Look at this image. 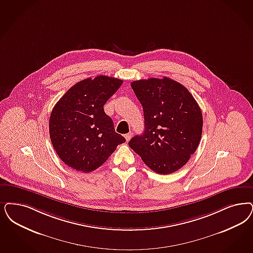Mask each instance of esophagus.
I'll list each match as a JSON object with an SVG mask.
<instances>
[{
    "label": "esophagus",
    "mask_w": 253,
    "mask_h": 253,
    "mask_svg": "<svg viewBox=\"0 0 253 253\" xmlns=\"http://www.w3.org/2000/svg\"><path fill=\"white\" fill-rule=\"evenodd\" d=\"M131 136H132V132H128V133L125 134V138H126L127 141H129V140L131 139Z\"/></svg>",
    "instance_id": "esophagus-1"
}]
</instances>
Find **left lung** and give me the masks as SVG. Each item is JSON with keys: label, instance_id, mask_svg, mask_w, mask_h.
<instances>
[{"label": "left lung", "instance_id": "8db88e82", "mask_svg": "<svg viewBox=\"0 0 253 253\" xmlns=\"http://www.w3.org/2000/svg\"><path fill=\"white\" fill-rule=\"evenodd\" d=\"M131 87L144 110L145 130L129 146L158 174H172L198 148L203 131L201 108L191 92L173 79H141Z\"/></svg>", "mask_w": 253, "mask_h": 253}]
</instances>
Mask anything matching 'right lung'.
<instances>
[{"label":"right lung","instance_id":"add662e5","mask_svg":"<svg viewBox=\"0 0 253 253\" xmlns=\"http://www.w3.org/2000/svg\"><path fill=\"white\" fill-rule=\"evenodd\" d=\"M122 79L88 78L70 87L49 118L53 148L71 168L88 173L102 166L125 138L117 133L104 105L122 86Z\"/></svg>","mask_w":253,"mask_h":253}]
</instances>
